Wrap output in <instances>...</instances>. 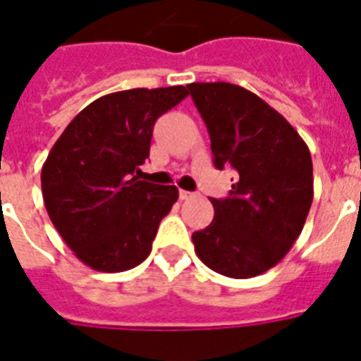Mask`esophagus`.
Here are the masks:
<instances>
[{"instance_id":"34e87169","label":"esophagus","mask_w":361,"mask_h":361,"mask_svg":"<svg viewBox=\"0 0 361 361\" xmlns=\"http://www.w3.org/2000/svg\"><path fill=\"white\" fill-rule=\"evenodd\" d=\"M195 197V192L191 191H183V189H180V198L181 200H189V198Z\"/></svg>"}]
</instances>
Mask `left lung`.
<instances>
[{"instance_id": "obj_1", "label": "left lung", "mask_w": 361, "mask_h": 361, "mask_svg": "<svg viewBox=\"0 0 361 361\" xmlns=\"http://www.w3.org/2000/svg\"><path fill=\"white\" fill-rule=\"evenodd\" d=\"M217 169L238 172L228 198H209L215 217L192 234L198 258L232 279L274 268L302 234L313 202L307 144L275 109L228 82H192Z\"/></svg>"}]
</instances>
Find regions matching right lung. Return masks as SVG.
<instances>
[{
    "label": "right lung",
    "mask_w": 361,
    "mask_h": 361,
    "mask_svg": "<svg viewBox=\"0 0 361 361\" xmlns=\"http://www.w3.org/2000/svg\"><path fill=\"white\" fill-rule=\"evenodd\" d=\"M189 95L185 86L135 87L87 104L42 164L48 217L78 260L106 274L144 262L176 185L138 180L153 125Z\"/></svg>",
    "instance_id": "1"
}]
</instances>
